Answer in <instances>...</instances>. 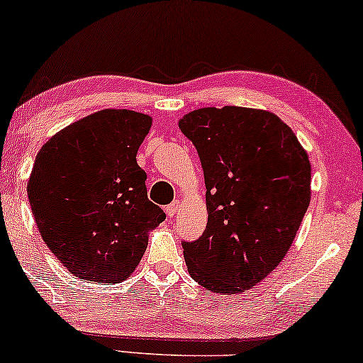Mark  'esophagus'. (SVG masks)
<instances>
[{
    "label": "esophagus",
    "instance_id": "esophagus-1",
    "mask_svg": "<svg viewBox=\"0 0 363 363\" xmlns=\"http://www.w3.org/2000/svg\"><path fill=\"white\" fill-rule=\"evenodd\" d=\"M179 200H176V202H172V203H169L166 207V213L169 215V216H172V215H176V212H177V208H179Z\"/></svg>",
    "mask_w": 363,
    "mask_h": 363
}]
</instances>
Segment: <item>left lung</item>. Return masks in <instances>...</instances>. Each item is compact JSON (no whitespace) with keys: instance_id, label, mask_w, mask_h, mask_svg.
I'll use <instances>...</instances> for the list:
<instances>
[{"instance_id":"8db88e82","label":"left lung","mask_w":363,"mask_h":363,"mask_svg":"<svg viewBox=\"0 0 363 363\" xmlns=\"http://www.w3.org/2000/svg\"><path fill=\"white\" fill-rule=\"evenodd\" d=\"M179 128L197 150L207 187V228L182 241L189 274L216 294L251 289L285 257L310 205L306 151L267 111L203 107Z\"/></svg>"}]
</instances>
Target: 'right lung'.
<instances>
[{"mask_svg":"<svg viewBox=\"0 0 363 363\" xmlns=\"http://www.w3.org/2000/svg\"><path fill=\"white\" fill-rule=\"evenodd\" d=\"M151 117L106 109L72 123L40 148L27 197L37 228L65 267L91 282L117 284L166 213L148 200L137 151Z\"/></svg>","mask_w":363,"mask_h":363,"instance_id":"right-lung-1","label":"right lung"}]
</instances>
